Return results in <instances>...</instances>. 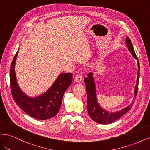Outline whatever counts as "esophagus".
Listing matches in <instances>:
<instances>
[{
    "instance_id": "esophagus-1",
    "label": "esophagus",
    "mask_w": 150,
    "mask_h": 150,
    "mask_svg": "<svg viewBox=\"0 0 150 150\" xmlns=\"http://www.w3.org/2000/svg\"><path fill=\"white\" fill-rule=\"evenodd\" d=\"M82 75L81 74H79L78 75H76V76H75V82H78V83H80L82 81L83 79H82Z\"/></svg>"
}]
</instances>
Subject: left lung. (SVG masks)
Returning a JSON list of instances; mask_svg holds the SVG:
<instances>
[{
  "label": "left lung",
  "mask_w": 150,
  "mask_h": 150,
  "mask_svg": "<svg viewBox=\"0 0 150 150\" xmlns=\"http://www.w3.org/2000/svg\"><path fill=\"white\" fill-rule=\"evenodd\" d=\"M126 46H127L128 50L130 51L131 54L132 55V57L138 61V76H137L136 84L134 88V99H135L138 91L140 66L139 61L138 60V58H137L135 51L134 50L133 46H132V42L129 37H126ZM84 82L85 88H86L87 90V111L92 120L95 122L99 124H103V125L112 123L115 121H116L117 119L120 118L123 115H125L126 113H127L131 109L132 103L127 106L126 108L122 109L121 110H119L116 112H110L105 110V109H102L100 105L99 104V103H98V101L97 99L96 84L95 82H94V78L93 77L92 73H89L87 75V77H85L84 79Z\"/></svg>",
  "instance_id": "1"
}]
</instances>
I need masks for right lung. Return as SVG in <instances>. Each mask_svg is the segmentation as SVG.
Returning <instances> with one entry per match:
<instances>
[{
    "instance_id": "add662e5",
    "label": "right lung",
    "mask_w": 150,
    "mask_h": 150,
    "mask_svg": "<svg viewBox=\"0 0 150 150\" xmlns=\"http://www.w3.org/2000/svg\"><path fill=\"white\" fill-rule=\"evenodd\" d=\"M18 51L11 63L10 73L11 91L14 101L21 109L34 118L45 120L55 116L61 107L64 93L72 83V74H60L46 92L37 97H29L21 91L17 82L15 64Z\"/></svg>"
}]
</instances>
